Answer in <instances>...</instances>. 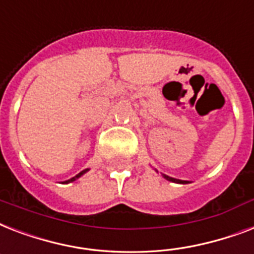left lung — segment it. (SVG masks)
Here are the masks:
<instances>
[{
    "label": "left lung",
    "instance_id": "8db88e82",
    "mask_svg": "<svg viewBox=\"0 0 254 254\" xmlns=\"http://www.w3.org/2000/svg\"><path fill=\"white\" fill-rule=\"evenodd\" d=\"M155 171H156V170H155ZM156 172H158V171H156ZM158 174H159V172H158ZM162 176L166 179V180H168V182L178 183V184H188V183H190V182H188V180H180V179L171 178V176H168V175H164V174H162Z\"/></svg>",
    "mask_w": 254,
    "mask_h": 254
}]
</instances>
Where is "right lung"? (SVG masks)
I'll return each instance as SVG.
<instances>
[{
    "instance_id": "1",
    "label": "right lung",
    "mask_w": 254,
    "mask_h": 254,
    "mask_svg": "<svg viewBox=\"0 0 254 254\" xmlns=\"http://www.w3.org/2000/svg\"><path fill=\"white\" fill-rule=\"evenodd\" d=\"M87 171H88V168H87V170H83V171H82V172H79V174H78V175H75V176H74V178L68 179V180H66V182H64V184H67V183H72V182H75L76 179H79L80 176H83V175L86 174V172H87Z\"/></svg>"
}]
</instances>
